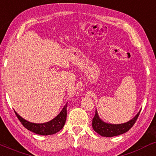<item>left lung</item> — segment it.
I'll use <instances>...</instances> for the list:
<instances>
[{
  "label": "left lung",
  "instance_id": "8db88e82",
  "mask_svg": "<svg viewBox=\"0 0 156 156\" xmlns=\"http://www.w3.org/2000/svg\"><path fill=\"white\" fill-rule=\"evenodd\" d=\"M141 110L138 112L137 114L132 119L128 122L122 124H110L107 123L101 120L100 117L99 116L98 112L96 110L95 116L93 119L92 127L95 132L104 137H113V136H116L122 135L125 133L127 132L137 120L138 116H139Z\"/></svg>",
  "mask_w": 156,
  "mask_h": 156
}]
</instances>
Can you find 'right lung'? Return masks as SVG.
<instances>
[{"mask_svg": "<svg viewBox=\"0 0 156 156\" xmlns=\"http://www.w3.org/2000/svg\"><path fill=\"white\" fill-rule=\"evenodd\" d=\"M15 113L22 125L27 130H30L36 134L41 135V136H48V135H53L59 132L64 127L66 117H67V103L65 105L62 111L55 118H54L49 122H45V123L30 122L20 116L15 111Z\"/></svg>", "mask_w": 156, "mask_h": 156, "instance_id": "1", "label": "right lung"}]
</instances>
